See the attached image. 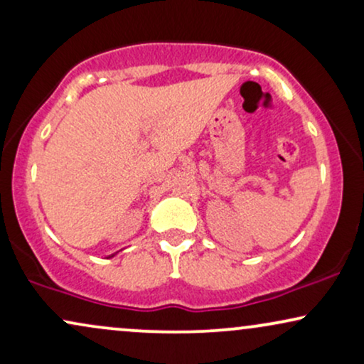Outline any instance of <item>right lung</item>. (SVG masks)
<instances>
[{
  "instance_id": "right-lung-1",
  "label": "right lung",
  "mask_w": 364,
  "mask_h": 364,
  "mask_svg": "<svg viewBox=\"0 0 364 364\" xmlns=\"http://www.w3.org/2000/svg\"><path fill=\"white\" fill-rule=\"evenodd\" d=\"M111 257H112V255H111Z\"/></svg>"
}]
</instances>
